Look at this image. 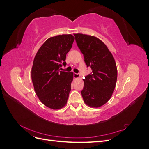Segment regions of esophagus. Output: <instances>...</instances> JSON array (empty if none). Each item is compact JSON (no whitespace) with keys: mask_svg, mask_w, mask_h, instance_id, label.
<instances>
[{"mask_svg":"<svg viewBox=\"0 0 149 149\" xmlns=\"http://www.w3.org/2000/svg\"><path fill=\"white\" fill-rule=\"evenodd\" d=\"M73 77L74 78L76 79V78H78L79 77V74L78 73H73Z\"/></svg>","mask_w":149,"mask_h":149,"instance_id":"obj_1","label":"esophagus"}]
</instances>
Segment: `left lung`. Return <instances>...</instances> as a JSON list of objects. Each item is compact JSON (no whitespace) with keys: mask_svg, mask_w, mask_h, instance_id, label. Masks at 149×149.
<instances>
[{"mask_svg":"<svg viewBox=\"0 0 149 149\" xmlns=\"http://www.w3.org/2000/svg\"><path fill=\"white\" fill-rule=\"evenodd\" d=\"M74 35L86 65L92 70L83 79L82 97L88 106L99 107L110 100L116 87L118 70L114 58L99 38L81 33Z\"/></svg>","mask_w":149,"mask_h":149,"instance_id":"left-lung-1","label":"left lung"}]
</instances>
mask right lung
<instances>
[{"label":"right lung","instance_id":"right-lung-1","mask_svg":"<svg viewBox=\"0 0 149 149\" xmlns=\"http://www.w3.org/2000/svg\"><path fill=\"white\" fill-rule=\"evenodd\" d=\"M74 37L61 35L46 40L35 56L31 80L36 94L45 106L59 109L67 102L73 79V72L60 71Z\"/></svg>","mask_w":149,"mask_h":149}]
</instances>
